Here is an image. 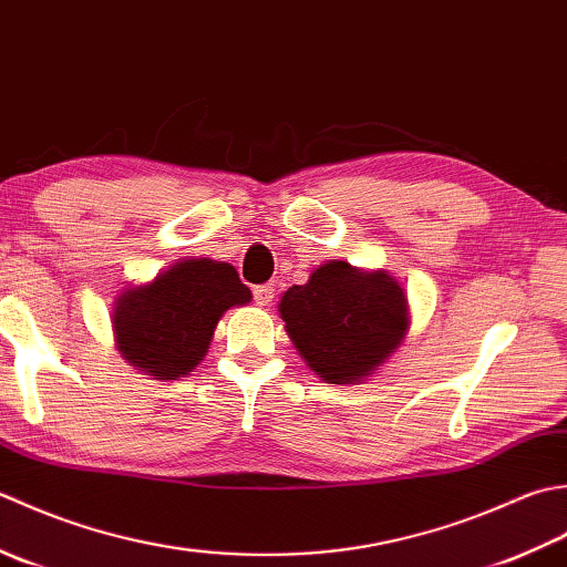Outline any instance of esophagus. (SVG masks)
I'll return each mask as SVG.
<instances>
[{"mask_svg":"<svg viewBox=\"0 0 567 567\" xmlns=\"http://www.w3.org/2000/svg\"><path fill=\"white\" fill-rule=\"evenodd\" d=\"M254 300H257L259 306H271V300H274V286L267 284V286H257V288H254Z\"/></svg>","mask_w":567,"mask_h":567,"instance_id":"esophagus-1","label":"esophagus"}]
</instances>
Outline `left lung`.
Here are the masks:
<instances>
[{
  "label": "left lung",
  "instance_id": "obj_1",
  "mask_svg": "<svg viewBox=\"0 0 567 567\" xmlns=\"http://www.w3.org/2000/svg\"><path fill=\"white\" fill-rule=\"evenodd\" d=\"M286 334L326 384H362L391 360L411 326L403 286L386 269L330 259L279 300Z\"/></svg>",
  "mask_w": 567,
  "mask_h": 567
}]
</instances>
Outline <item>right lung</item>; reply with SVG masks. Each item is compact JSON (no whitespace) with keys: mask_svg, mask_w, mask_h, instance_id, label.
I'll use <instances>...</instances> for the list:
<instances>
[{"mask_svg":"<svg viewBox=\"0 0 567 567\" xmlns=\"http://www.w3.org/2000/svg\"><path fill=\"white\" fill-rule=\"evenodd\" d=\"M247 303L251 291L233 264L178 259L114 298V342L138 372L161 381L188 377L210 350L219 318Z\"/></svg>","mask_w":567,"mask_h":567,"instance_id":"1","label":"right lung"}]
</instances>
